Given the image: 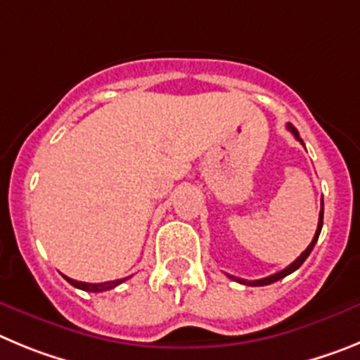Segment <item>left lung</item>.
<instances>
[{
	"instance_id": "obj_1",
	"label": "left lung",
	"mask_w": 360,
	"mask_h": 360,
	"mask_svg": "<svg viewBox=\"0 0 360 360\" xmlns=\"http://www.w3.org/2000/svg\"><path fill=\"white\" fill-rule=\"evenodd\" d=\"M287 129H289V131L292 132V134H294V138H296L297 141H301V145H303V140H301V138H300V132H297V129L294 127V125H290V124H287ZM321 228H323V200H321V212H319V222H317L316 235H314V238H312V242H310V244H309V248H307L305 251L301 252L300 257H297L296 260L292 262V264L287 265V267H285L283 271H280V273H274V274H271V276H267V278H262V280H252V281H248V280H244V278H235V276H231V274H228V276L231 278V280L238 281V283H242V285H251V287H262V285L274 283V281L281 280V278L289 276L290 273H294V271H296V269H300V267H301V264H303V262H305L307 258H309L310 251H312L314 245H316V242H317V238H319V233H321Z\"/></svg>"
}]
</instances>
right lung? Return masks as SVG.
Listing matches in <instances>:
<instances>
[{"instance_id": "add662e5", "label": "right lung", "mask_w": 360, "mask_h": 360, "mask_svg": "<svg viewBox=\"0 0 360 360\" xmlns=\"http://www.w3.org/2000/svg\"><path fill=\"white\" fill-rule=\"evenodd\" d=\"M68 281H70L73 287H77V289H82V290H87V292H103V290H111L115 289L116 285L124 283L125 280H129V278H120V280H112V281H103V283H86V281H77V280H71V278L64 276Z\"/></svg>"}]
</instances>
